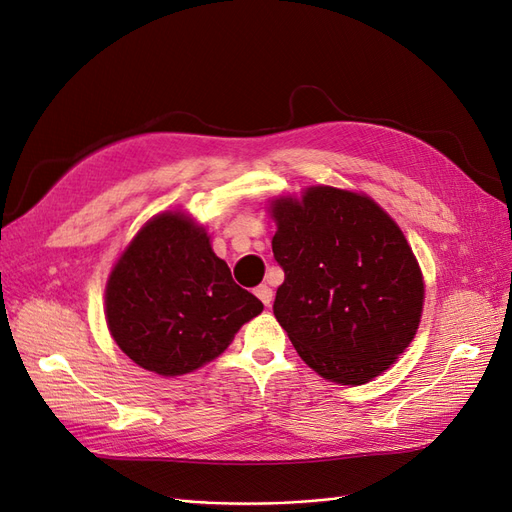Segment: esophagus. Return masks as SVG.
Returning <instances> with one entry per match:
<instances>
[{
	"mask_svg": "<svg viewBox=\"0 0 512 512\" xmlns=\"http://www.w3.org/2000/svg\"><path fill=\"white\" fill-rule=\"evenodd\" d=\"M256 297L269 307V305L273 303V290H271L267 284H260V286L256 288Z\"/></svg>",
	"mask_w": 512,
	"mask_h": 512,
	"instance_id": "1",
	"label": "esophagus"
}]
</instances>
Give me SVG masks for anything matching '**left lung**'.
<instances>
[{"label": "left lung", "mask_w": 512, "mask_h": 512, "mask_svg": "<svg viewBox=\"0 0 512 512\" xmlns=\"http://www.w3.org/2000/svg\"><path fill=\"white\" fill-rule=\"evenodd\" d=\"M273 314L322 378L365 384L416 335L423 275L404 232L374 200L320 185L275 200Z\"/></svg>", "instance_id": "1"}]
</instances>
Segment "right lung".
<instances>
[{
    "label": "right lung",
    "instance_id": "obj_1",
    "mask_svg": "<svg viewBox=\"0 0 512 512\" xmlns=\"http://www.w3.org/2000/svg\"><path fill=\"white\" fill-rule=\"evenodd\" d=\"M262 312L181 213L147 222L106 286V322L117 346L160 376L190 374L222 354L241 324Z\"/></svg>",
    "mask_w": 512,
    "mask_h": 512
}]
</instances>
